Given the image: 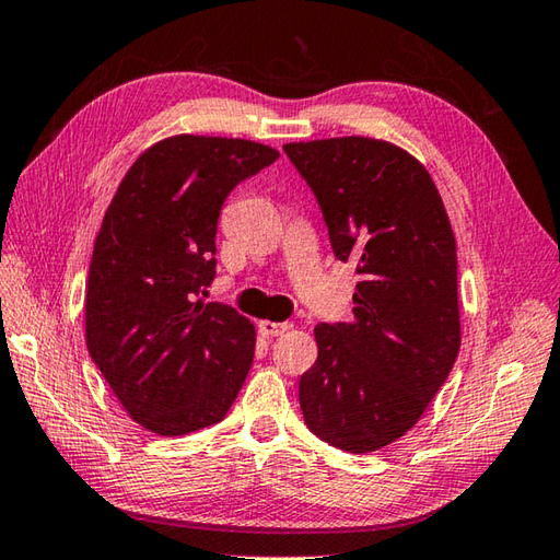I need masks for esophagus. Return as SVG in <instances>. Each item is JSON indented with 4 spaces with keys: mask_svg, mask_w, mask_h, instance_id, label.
I'll return each mask as SVG.
<instances>
[{
    "mask_svg": "<svg viewBox=\"0 0 560 560\" xmlns=\"http://www.w3.org/2000/svg\"><path fill=\"white\" fill-rule=\"evenodd\" d=\"M292 328V323H276V320H260L258 330L266 335V338H278V335L288 332Z\"/></svg>",
    "mask_w": 560,
    "mask_h": 560,
    "instance_id": "obj_1",
    "label": "esophagus"
}]
</instances>
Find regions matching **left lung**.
<instances>
[{"instance_id": "1", "label": "left lung", "mask_w": 560, "mask_h": 560, "mask_svg": "<svg viewBox=\"0 0 560 560\" xmlns=\"http://www.w3.org/2000/svg\"><path fill=\"white\" fill-rule=\"evenodd\" d=\"M326 218L330 246L354 260L350 323H318V357L300 378L306 427L347 453L402 439L459 352L457 246L429 170L369 136L284 143Z\"/></svg>"}]
</instances>
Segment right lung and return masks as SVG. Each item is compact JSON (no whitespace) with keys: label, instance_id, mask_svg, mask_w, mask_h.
<instances>
[{"label":"right lung","instance_id":"add662e5","mask_svg":"<svg viewBox=\"0 0 560 560\" xmlns=\"http://www.w3.org/2000/svg\"><path fill=\"white\" fill-rule=\"evenodd\" d=\"M276 148L177 133L136 158L112 198L85 288V345L127 415L184 436L228 415L254 362L256 326L196 300L215 276L218 215Z\"/></svg>","mask_w":560,"mask_h":560}]
</instances>
